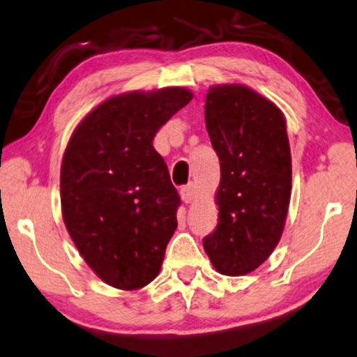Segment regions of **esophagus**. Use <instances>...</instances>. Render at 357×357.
<instances>
[{
    "instance_id": "esophagus-1",
    "label": "esophagus",
    "mask_w": 357,
    "mask_h": 357,
    "mask_svg": "<svg viewBox=\"0 0 357 357\" xmlns=\"http://www.w3.org/2000/svg\"><path fill=\"white\" fill-rule=\"evenodd\" d=\"M195 197H197V192H195L194 183H189L181 188V199H183V202L190 204V202H194Z\"/></svg>"
}]
</instances>
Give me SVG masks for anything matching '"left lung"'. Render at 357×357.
I'll return each instance as SVG.
<instances>
[{
    "instance_id": "8db88e82",
    "label": "left lung",
    "mask_w": 357,
    "mask_h": 357,
    "mask_svg": "<svg viewBox=\"0 0 357 357\" xmlns=\"http://www.w3.org/2000/svg\"><path fill=\"white\" fill-rule=\"evenodd\" d=\"M205 124L220 158L218 223L204 238L217 272L239 277L270 257L291 197V152L283 113L244 85H215Z\"/></svg>"
}]
</instances>
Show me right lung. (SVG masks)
Returning a JSON list of instances; mask_svg holds the SVG:
<instances>
[{"label": "right lung", "instance_id": "obj_1", "mask_svg": "<svg viewBox=\"0 0 357 357\" xmlns=\"http://www.w3.org/2000/svg\"><path fill=\"white\" fill-rule=\"evenodd\" d=\"M190 100L181 87L108 98L64 152V225L89 267L114 288H142L162 267L181 199L152 140Z\"/></svg>", "mask_w": 357, "mask_h": 357}]
</instances>
